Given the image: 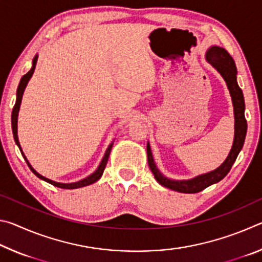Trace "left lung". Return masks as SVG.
Masks as SVG:
<instances>
[{
    "mask_svg": "<svg viewBox=\"0 0 262 262\" xmlns=\"http://www.w3.org/2000/svg\"><path fill=\"white\" fill-rule=\"evenodd\" d=\"M207 61L219 70L220 74L223 76L224 81L227 82L229 88L230 95H231L233 108H234V140L231 151H230L228 158L222 165L216 168L215 171H211L209 173L199 176L192 180H171L164 177L158 168L155 165L151 150H150L149 143L147 144V152H148V164L150 170L155 176V178L159 184L164 187L177 190L180 193H198L201 192L202 189L207 188L215 183H219L220 180L224 178L231 170L234 161L237 159L239 151H241L244 141H245L246 130H247V122L245 119V101H244V96L242 89L239 88L237 83V68L234 64L232 56L224 50V48L214 46L207 52Z\"/></svg>",
    "mask_w": 262,
    "mask_h": 262,
    "instance_id": "left-lung-1",
    "label": "left lung"
}]
</instances>
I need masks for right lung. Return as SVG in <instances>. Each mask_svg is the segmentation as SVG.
I'll return each mask as SVG.
<instances>
[{"instance_id":"1","label":"right lung","mask_w":262,"mask_h":262,"mask_svg":"<svg viewBox=\"0 0 262 262\" xmlns=\"http://www.w3.org/2000/svg\"><path fill=\"white\" fill-rule=\"evenodd\" d=\"M35 63H37V56L34 57L33 59V62H32V68L30 69L29 73H26L23 77L20 78V82H19V85H18V89H17V99H16V103H15V106L14 108H12V113H11V126H12V134H14V139H15V142L16 144L18 145V148L20 150L21 155H23V157L25 159V162L28 163V165L30 167V170L33 172V173L38 177V178H40L42 180H45L46 183L51 184L53 186H55V187H60V188H64V189H74V188H81V187H84V186H88V185H91L96 183L97 180L100 179V177L103 176V172L105 170V166L106 164H107V161H108V156H110V152H111V149H112V145L113 143H111L108 145L107 150H106L105 152V156L103 158V161H101L100 165L98 166V168H97L96 172H94L91 176L86 177L85 179L83 180H79L77 181V183H73V184H61V183H55V181L53 180H50L45 178V177H42L41 174H39L37 171L34 170V168L30 165V163L28 159H26V157L24 156L23 151H21V148H20V144L18 142V136H17V117H18V111H19V106H20V101H21V97H23V94H24V90H25V86L26 84H28L29 79L31 78V76H32V74L34 72V68H35Z\"/></svg>"}]
</instances>
